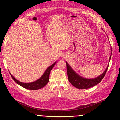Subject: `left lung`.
<instances>
[{"mask_svg":"<svg viewBox=\"0 0 120 120\" xmlns=\"http://www.w3.org/2000/svg\"><path fill=\"white\" fill-rule=\"evenodd\" d=\"M111 56H110L109 61L111 60ZM66 64L69 82L72 86L79 89H89L100 83L106 75L109 66L107 67L103 73L98 77L94 79H86L81 77L76 73L67 62H66Z\"/></svg>","mask_w":120,"mask_h":120,"instance_id":"obj_1","label":"left lung"}]
</instances>
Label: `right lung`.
<instances>
[{
    "label": "right lung",
    "mask_w": 120,
    "mask_h": 120,
    "mask_svg": "<svg viewBox=\"0 0 120 120\" xmlns=\"http://www.w3.org/2000/svg\"><path fill=\"white\" fill-rule=\"evenodd\" d=\"M56 63V61L55 63L53 64L52 65H51V66L49 67L45 71L44 74L42 75L41 78H40L39 79H38V80L32 82L24 83V82H21L17 80L15 78L13 77V75L10 73V74L11 76V77L13 79V80L14 81V82H15L16 83H17L18 85H19L20 86L23 87V88L26 89H28V90H38V89L42 88L43 87H44L47 83H48L49 81L50 72Z\"/></svg>",
    "instance_id": "add662e5"
}]
</instances>
